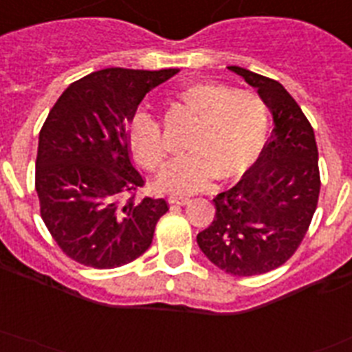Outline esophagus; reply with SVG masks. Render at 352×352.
<instances>
[{"mask_svg": "<svg viewBox=\"0 0 352 352\" xmlns=\"http://www.w3.org/2000/svg\"><path fill=\"white\" fill-rule=\"evenodd\" d=\"M188 201H190V199L185 196H169L170 205H187Z\"/></svg>", "mask_w": 352, "mask_h": 352, "instance_id": "34e87169", "label": "esophagus"}]
</instances>
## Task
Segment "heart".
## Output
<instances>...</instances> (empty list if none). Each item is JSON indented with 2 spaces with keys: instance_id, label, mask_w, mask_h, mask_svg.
<instances>
[{
  "instance_id": "1",
  "label": "heart",
  "mask_w": 352,
  "mask_h": 352,
  "mask_svg": "<svg viewBox=\"0 0 352 352\" xmlns=\"http://www.w3.org/2000/svg\"><path fill=\"white\" fill-rule=\"evenodd\" d=\"M170 107L194 118L187 138L190 153L160 176V187L194 192L216 176L223 182L241 178L259 160L268 138V107L257 93L217 82H192L174 93ZM127 142L147 170L158 173L167 165L169 145L149 113L131 117Z\"/></svg>"
}]
</instances>
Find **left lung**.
<instances>
[{
    "mask_svg": "<svg viewBox=\"0 0 352 352\" xmlns=\"http://www.w3.org/2000/svg\"><path fill=\"white\" fill-rule=\"evenodd\" d=\"M228 69L257 89L275 127L254 167L214 197L216 217L197 234V245L226 274L252 277L278 268L304 239L320 194L318 149L311 124L283 84L239 66Z\"/></svg>",
    "mask_w": 352,
    "mask_h": 352,
    "instance_id": "left-lung-1",
    "label": "left lung"
}]
</instances>
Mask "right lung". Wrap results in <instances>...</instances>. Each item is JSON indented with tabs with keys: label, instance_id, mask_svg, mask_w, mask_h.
<instances>
[{
	"label": "right lung",
	"instance_id": "obj_1",
	"mask_svg": "<svg viewBox=\"0 0 352 352\" xmlns=\"http://www.w3.org/2000/svg\"><path fill=\"white\" fill-rule=\"evenodd\" d=\"M179 69L106 68L69 84L39 133L41 217L69 259L111 270L149 248L165 199L136 197L127 124L142 98Z\"/></svg>",
	"mask_w": 352,
	"mask_h": 352
}]
</instances>
